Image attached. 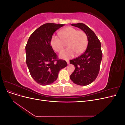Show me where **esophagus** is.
I'll use <instances>...</instances> for the list:
<instances>
[{"label":"esophagus","instance_id":"1","mask_svg":"<svg viewBox=\"0 0 125 125\" xmlns=\"http://www.w3.org/2000/svg\"><path fill=\"white\" fill-rule=\"evenodd\" d=\"M66 62H67V64H69V61L68 60H66Z\"/></svg>","mask_w":125,"mask_h":125}]
</instances>
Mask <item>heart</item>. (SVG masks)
<instances>
[{
	"label": "heart",
	"instance_id": "1",
	"mask_svg": "<svg viewBox=\"0 0 125 125\" xmlns=\"http://www.w3.org/2000/svg\"><path fill=\"white\" fill-rule=\"evenodd\" d=\"M59 36H52L51 44L53 50L60 52L65 46V42H67L68 48L63 50L59 54V57L63 59L72 57L75 52L79 55L82 53L86 49L88 44L86 34L81 30H78L73 27H67L59 32Z\"/></svg>",
	"mask_w": 125,
	"mask_h": 125
}]
</instances>
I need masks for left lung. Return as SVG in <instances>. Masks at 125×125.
I'll return each mask as SVG.
<instances>
[{"mask_svg": "<svg viewBox=\"0 0 125 125\" xmlns=\"http://www.w3.org/2000/svg\"><path fill=\"white\" fill-rule=\"evenodd\" d=\"M83 31L88 36V44L85 51L78 57L70 60L75 69L70 78L74 83L87 85L95 80L99 73L102 58L101 42L95 34L83 23L71 24Z\"/></svg>", "mask_w": 125, "mask_h": 125, "instance_id": "1", "label": "left lung"}]
</instances>
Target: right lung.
<instances>
[{
  "label": "right lung",
  "mask_w": 125,
  "mask_h": 125,
  "mask_svg": "<svg viewBox=\"0 0 125 125\" xmlns=\"http://www.w3.org/2000/svg\"><path fill=\"white\" fill-rule=\"evenodd\" d=\"M63 25L52 23L41 25L30 36L26 45V65L32 78L40 85L52 83L59 71L67 66L65 60L58 59L51 44L54 33Z\"/></svg>",
  "instance_id": "right-lung-1"
}]
</instances>
